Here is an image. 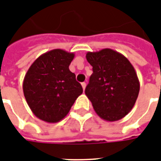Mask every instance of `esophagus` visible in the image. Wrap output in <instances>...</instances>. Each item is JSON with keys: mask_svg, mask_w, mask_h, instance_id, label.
I'll return each mask as SVG.
<instances>
[{"mask_svg": "<svg viewBox=\"0 0 161 161\" xmlns=\"http://www.w3.org/2000/svg\"><path fill=\"white\" fill-rule=\"evenodd\" d=\"M81 84H82V87H83V91H84V89H85V88H86V83H82Z\"/></svg>", "mask_w": 161, "mask_h": 161, "instance_id": "1", "label": "esophagus"}]
</instances>
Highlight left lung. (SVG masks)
Instances as JSON below:
<instances>
[{"mask_svg":"<svg viewBox=\"0 0 161 161\" xmlns=\"http://www.w3.org/2000/svg\"><path fill=\"white\" fill-rule=\"evenodd\" d=\"M86 59L93 67L86 96L100 118L121 120L134 106L140 89L134 67L127 57L111 49L89 51Z\"/></svg>","mask_w":161,"mask_h":161,"instance_id":"obj_1","label":"left lung"}]
</instances>
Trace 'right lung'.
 <instances>
[{
  "instance_id": "1",
  "label": "right lung",
  "mask_w": 161,
  "mask_h": 161,
  "mask_svg": "<svg viewBox=\"0 0 161 161\" xmlns=\"http://www.w3.org/2000/svg\"><path fill=\"white\" fill-rule=\"evenodd\" d=\"M75 54L55 49L40 56L28 70L23 94L34 116L56 123L67 116L83 88L69 65Z\"/></svg>"
}]
</instances>
